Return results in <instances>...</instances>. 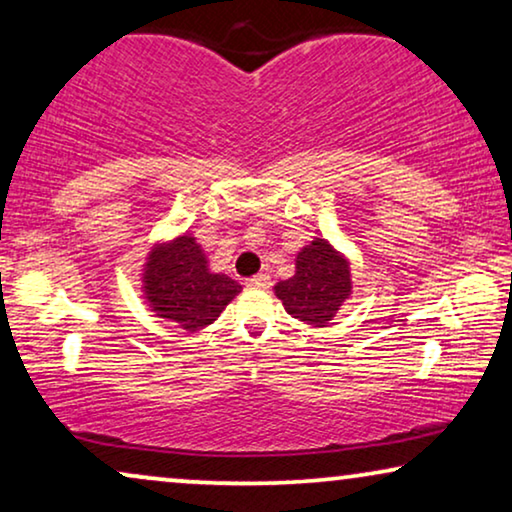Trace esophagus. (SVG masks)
Masks as SVG:
<instances>
[{
	"instance_id": "esophagus-1",
	"label": "esophagus",
	"mask_w": 512,
	"mask_h": 512,
	"mask_svg": "<svg viewBox=\"0 0 512 512\" xmlns=\"http://www.w3.org/2000/svg\"><path fill=\"white\" fill-rule=\"evenodd\" d=\"M248 285L250 287H259V290H266V287L271 285V276H269V273H257V276L248 278Z\"/></svg>"
}]
</instances>
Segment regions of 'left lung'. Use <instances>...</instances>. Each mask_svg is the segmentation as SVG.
<instances>
[{
    "label": "left lung",
    "mask_w": 512,
    "mask_h": 512,
    "mask_svg": "<svg viewBox=\"0 0 512 512\" xmlns=\"http://www.w3.org/2000/svg\"><path fill=\"white\" fill-rule=\"evenodd\" d=\"M294 320L311 327H329L352 297L350 259L325 236H315L294 257V276L273 285Z\"/></svg>",
    "instance_id": "1"
}]
</instances>
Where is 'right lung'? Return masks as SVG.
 Segmentation results:
<instances>
[{"instance_id":"1","label":"right lung","mask_w":512,"mask_h":512,"mask_svg":"<svg viewBox=\"0 0 512 512\" xmlns=\"http://www.w3.org/2000/svg\"><path fill=\"white\" fill-rule=\"evenodd\" d=\"M243 287L208 264L197 236L183 232L150 246L141 264V299L155 318L187 334L213 325Z\"/></svg>"}]
</instances>
